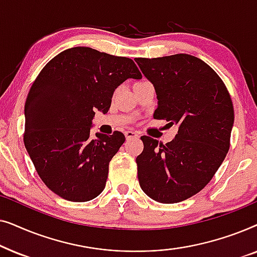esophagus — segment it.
<instances>
[{"mask_svg": "<svg viewBox=\"0 0 257 257\" xmlns=\"http://www.w3.org/2000/svg\"><path fill=\"white\" fill-rule=\"evenodd\" d=\"M125 137L126 139H135V138H139V133L137 131H133V130H130V131L125 132Z\"/></svg>", "mask_w": 257, "mask_h": 257, "instance_id": "1", "label": "esophagus"}]
</instances>
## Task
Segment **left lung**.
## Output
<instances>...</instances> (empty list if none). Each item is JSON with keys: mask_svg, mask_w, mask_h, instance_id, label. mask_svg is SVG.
Returning a JSON list of instances; mask_svg holds the SVG:
<instances>
[{"mask_svg": "<svg viewBox=\"0 0 257 257\" xmlns=\"http://www.w3.org/2000/svg\"><path fill=\"white\" fill-rule=\"evenodd\" d=\"M136 62L156 89L153 117L179 126L165 145L142 137L144 150L136 159L140 187L154 201H184L212 180L227 156L234 122L230 94L219 75L194 56Z\"/></svg>", "mask_w": 257, "mask_h": 257, "instance_id": "8db88e82", "label": "left lung"}]
</instances>
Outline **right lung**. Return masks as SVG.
Here are the masks:
<instances>
[{
	"mask_svg": "<svg viewBox=\"0 0 257 257\" xmlns=\"http://www.w3.org/2000/svg\"><path fill=\"white\" fill-rule=\"evenodd\" d=\"M142 73L131 58L86 47L55 56L28 94L24 146L45 186L73 202L90 201L106 185L108 164L125 142L121 132L96 135V108L106 113L114 90Z\"/></svg>",
	"mask_w": 257,
	"mask_h": 257,
	"instance_id": "right-lung-1",
	"label": "right lung"
}]
</instances>
